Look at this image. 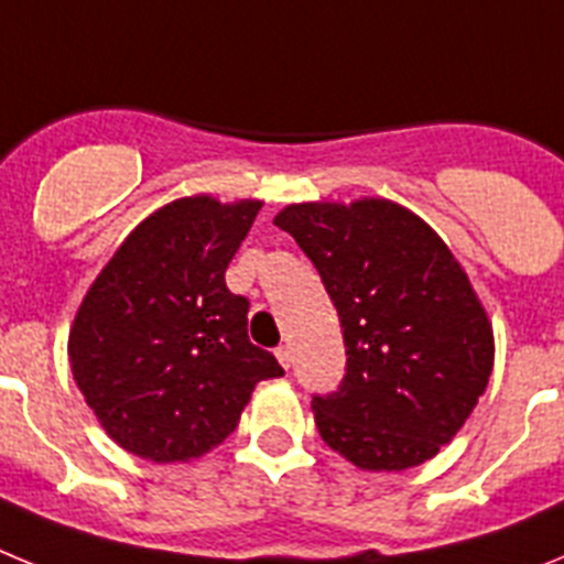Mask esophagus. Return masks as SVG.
<instances>
[{
	"instance_id": "34e87169",
	"label": "esophagus",
	"mask_w": 564,
	"mask_h": 564,
	"mask_svg": "<svg viewBox=\"0 0 564 564\" xmlns=\"http://www.w3.org/2000/svg\"><path fill=\"white\" fill-rule=\"evenodd\" d=\"M276 358H279V364H282V367H291V361H293V356H291V347H288V344H279L276 347Z\"/></svg>"
}]
</instances>
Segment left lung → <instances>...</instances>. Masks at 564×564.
I'll list each match as a JSON object with an SVG mask.
<instances>
[{"label": "left lung", "mask_w": 564, "mask_h": 564, "mask_svg": "<svg viewBox=\"0 0 564 564\" xmlns=\"http://www.w3.org/2000/svg\"><path fill=\"white\" fill-rule=\"evenodd\" d=\"M344 330L336 392L313 395L322 441L367 471L421 466L457 435L495 367L480 299L441 237L390 200L276 214Z\"/></svg>", "instance_id": "8db88e82"}]
</instances>
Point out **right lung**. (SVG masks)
I'll return each instance as SVG.
<instances>
[{
  "label": "right lung",
  "instance_id": "1",
  "mask_svg": "<svg viewBox=\"0 0 564 564\" xmlns=\"http://www.w3.org/2000/svg\"><path fill=\"white\" fill-rule=\"evenodd\" d=\"M262 203L183 197L134 228L98 273L69 330V364L107 435L154 463L226 441L265 378L285 376L248 341V299L226 268Z\"/></svg>",
  "mask_w": 564,
  "mask_h": 564
}]
</instances>
